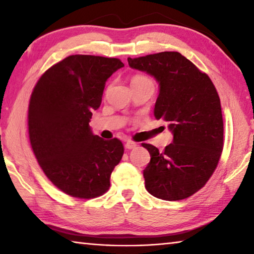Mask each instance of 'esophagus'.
Instances as JSON below:
<instances>
[{
  "label": "esophagus",
  "mask_w": 254,
  "mask_h": 254,
  "mask_svg": "<svg viewBox=\"0 0 254 254\" xmlns=\"http://www.w3.org/2000/svg\"><path fill=\"white\" fill-rule=\"evenodd\" d=\"M136 147V143L133 142L131 140H127V143H126V148L127 149H134Z\"/></svg>",
  "instance_id": "esophagus-1"
}]
</instances>
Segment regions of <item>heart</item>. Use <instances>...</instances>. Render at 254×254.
<instances>
[{
  "label": "heart",
  "mask_w": 254,
  "mask_h": 254,
  "mask_svg": "<svg viewBox=\"0 0 254 254\" xmlns=\"http://www.w3.org/2000/svg\"><path fill=\"white\" fill-rule=\"evenodd\" d=\"M149 78H147L145 76H141V75H135L134 77H133L131 83H135V81H141V80H147Z\"/></svg>",
  "instance_id": "heart-1"
}]
</instances>
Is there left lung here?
I'll list each match as a JSON object with an SVG mask.
<instances>
[{
	"mask_svg": "<svg viewBox=\"0 0 254 254\" xmlns=\"http://www.w3.org/2000/svg\"><path fill=\"white\" fill-rule=\"evenodd\" d=\"M128 66L159 83L154 117L169 123L173 143L162 152L142 143L150 153L143 170L145 188L163 200H182L205 186L223 150L221 101L209 77L177 51L127 58Z\"/></svg>",
	"mask_w": 254,
	"mask_h": 254,
	"instance_id": "left-lung-1",
	"label": "left lung"
}]
</instances>
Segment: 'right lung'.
Listing matches in <instances>:
<instances>
[{
	"instance_id": "1",
	"label": "right lung",
	"mask_w": 254,
	"mask_h": 254,
	"mask_svg": "<svg viewBox=\"0 0 254 254\" xmlns=\"http://www.w3.org/2000/svg\"><path fill=\"white\" fill-rule=\"evenodd\" d=\"M124 64L118 58L72 55L51 66L34 86L28 126L32 151L56 187L77 198H95L124 148L117 137L104 140L89 127L102 103L106 80Z\"/></svg>"
}]
</instances>
